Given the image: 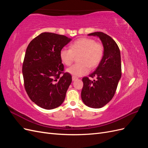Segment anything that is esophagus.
<instances>
[{
	"instance_id": "34e87169",
	"label": "esophagus",
	"mask_w": 148,
	"mask_h": 148,
	"mask_svg": "<svg viewBox=\"0 0 148 148\" xmlns=\"http://www.w3.org/2000/svg\"><path fill=\"white\" fill-rule=\"evenodd\" d=\"M78 79V78L77 77H74V76H73L72 77V81H75V80H77Z\"/></svg>"
}]
</instances>
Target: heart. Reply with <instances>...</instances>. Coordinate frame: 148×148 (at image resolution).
Wrapping results in <instances>:
<instances>
[{"label":"heart","mask_w":148,"mask_h":148,"mask_svg":"<svg viewBox=\"0 0 148 148\" xmlns=\"http://www.w3.org/2000/svg\"><path fill=\"white\" fill-rule=\"evenodd\" d=\"M103 54L104 47L102 44L96 42L94 39L83 38L70 44L69 49L63 48L60 51V58L66 66L71 64L77 58L78 64L71 66L66 70L67 73L75 77H81L88 73L89 68L95 69L101 62Z\"/></svg>","instance_id":"heart-1"}]
</instances>
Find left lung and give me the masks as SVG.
<instances>
[{
  "label": "left lung",
  "instance_id": "8db88e82",
  "mask_svg": "<svg viewBox=\"0 0 148 148\" xmlns=\"http://www.w3.org/2000/svg\"><path fill=\"white\" fill-rule=\"evenodd\" d=\"M88 36L99 38L104 47V54L96 70L89 75L96 77V80L91 81L88 77L82 79L81 95L85 105L98 109L106 105L115 95L122 75L120 52L117 43L107 34L95 32Z\"/></svg>",
  "mask_w": 148,
  "mask_h": 148
}]
</instances>
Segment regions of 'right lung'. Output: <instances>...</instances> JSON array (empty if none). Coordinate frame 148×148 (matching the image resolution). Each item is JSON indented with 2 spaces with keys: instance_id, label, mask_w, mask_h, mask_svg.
<instances>
[{
  "instance_id": "right-lung-1",
  "label": "right lung",
  "mask_w": 148,
  "mask_h": 148,
  "mask_svg": "<svg viewBox=\"0 0 148 148\" xmlns=\"http://www.w3.org/2000/svg\"><path fill=\"white\" fill-rule=\"evenodd\" d=\"M71 40L45 32L33 39L26 49L22 68L25 88L30 99L41 108L55 109L65 100L72 79L70 73H62L60 51Z\"/></svg>"
}]
</instances>
